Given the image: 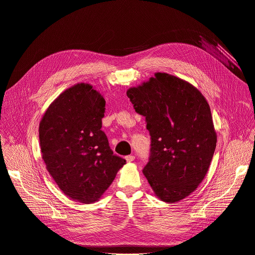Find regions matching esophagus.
Wrapping results in <instances>:
<instances>
[{
  "instance_id": "esophagus-1",
  "label": "esophagus",
  "mask_w": 255,
  "mask_h": 255,
  "mask_svg": "<svg viewBox=\"0 0 255 255\" xmlns=\"http://www.w3.org/2000/svg\"><path fill=\"white\" fill-rule=\"evenodd\" d=\"M125 159H126L127 162H131V161H133L135 159V156L134 155H128V156L125 157Z\"/></svg>"
}]
</instances>
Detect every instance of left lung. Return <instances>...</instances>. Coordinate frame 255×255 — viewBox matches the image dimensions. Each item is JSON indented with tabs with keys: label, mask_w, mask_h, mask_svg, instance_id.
<instances>
[{
	"label": "left lung",
	"mask_w": 255,
	"mask_h": 255,
	"mask_svg": "<svg viewBox=\"0 0 255 255\" xmlns=\"http://www.w3.org/2000/svg\"><path fill=\"white\" fill-rule=\"evenodd\" d=\"M127 97L151 136L143 174L159 200L181 201L202 183L215 152L217 134L207 100L192 84L165 72L130 88Z\"/></svg>",
	"instance_id": "1"
}]
</instances>
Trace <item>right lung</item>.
I'll return each instance as SVG.
<instances>
[{
    "label": "right lung",
    "mask_w": 255,
    "mask_h": 255,
    "mask_svg": "<svg viewBox=\"0 0 255 255\" xmlns=\"http://www.w3.org/2000/svg\"><path fill=\"white\" fill-rule=\"evenodd\" d=\"M105 105L92 85L80 83L49 105L39 124L46 169L61 192L76 202L99 201L126 163L113 153L101 130Z\"/></svg>",
    "instance_id": "obj_1"
}]
</instances>
